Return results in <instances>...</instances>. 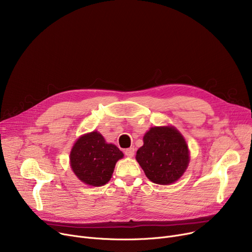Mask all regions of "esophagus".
Here are the masks:
<instances>
[{"label":"esophagus","mask_w":252,"mask_h":252,"mask_svg":"<svg viewBox=\"0 0 252 252\" xmlns=\"http://www.w3.org/2000/svg\"><path fill=\"white\" fill-rule=\"evenodd\" d=\"M125 154L127 156V157H133L134 155H135V149L134 148H127V149H126L125 150Z\"/></svg>","instance_id":"esophagus-1"}]
</instances>
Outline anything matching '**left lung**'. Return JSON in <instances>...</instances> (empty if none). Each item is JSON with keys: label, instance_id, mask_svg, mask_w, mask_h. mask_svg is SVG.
<instances>
[{"label": "left lung", "instance_id": "1", "mask_svg": "<svg viewBox=\"0 0 252 252\" xmlns=\"http://www.w3.org/2000/svg\"><path fill=\"white\" fill-rule=\"evenodd\" d=\"M137 151L136 159L153 183L169 185L178 181L190 161L187 143L174 126L151 127Z\"/></svg>", "mask_w": 252, "mask_h": 252}]
</instances>
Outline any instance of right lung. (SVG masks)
<instances>
[{
    "mask_svg": "<svg viewBox=\"0 0 252 252\" xmlns=\"http://www.w3.org/2000/svg\"><path fill=\"white\" fill-rule=\"evenodd\" d=\"M124 153L115 145L106 143L98 131L83 135L70 152V166L75 176L87 185L100 187L108 183L117 160Z\"/></svg>",
    "mask_w": 252,
    "mask_h": 252,
    "instance_id": "right-lung-1",
    "label": "right lung"
}]
</instances>
